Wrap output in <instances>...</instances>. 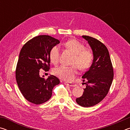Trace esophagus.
<instances>
[{
    "label": "esophagus",
    "mask_w": 130,
    "mask_h": 130,
    "mask_svg": "<svg viewBox=\"0 0 130 130\" xmlns=\"http://www.w3.org/2000/svg\"><path fill=\"white\" fill-rule=\"evenodd\" d=\"M65 85H69V86L70 87H74L76 86V84H75L74 83H67V82H65L64 83Z\"/></svg>",
    "instance_id": "1"
}]
</instances>
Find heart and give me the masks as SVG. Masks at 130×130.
<instances>
[{
	"mask_svg": "<svg viewBox=\"0 0 130 130\" xmlns=\"http://www.w3.org/2000/svg\"><path fill=\"white\" fill-rule=\"evenodd\" d=\"M67 49L70 50L75 54L72 66L61 65L53 70L54 75L62 80L69 81L74 78L78 73V68L81 70H86L90 67L93 60V53L90 49H85L83 43L76 40L71 39L63 43ZM60 57V47L58 45L54 46L50 51L49 58L50 61L54 65L59 62Z\"/></svg>",
	"mask_w": 130,
	"mask_h": 130,
	"instance_id": "b5f03b06",
	"label": "heart"
}]
</instances>
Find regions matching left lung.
<instances>
[{"label":"left lung","instance_id":"1","mask_svg":"<svg viewBox=\"0 0 130 130\" xmlns=\"http://www.w3.org/2000/svg\"><path fill=\"white\" fill-rule=\"evenodd\" d=\"M92 48L93 60L82 78L86 84L83 95L76 99L78 105L89 107L98 104L108 93L113 78V69L109 52L104 44L93 37L83 36Z\"/></svg>","mask_w":130,"mask_h":130}]
</instances>
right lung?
Here are the masks:
<instances>
[{"label":"right lung","instance_id":"1","mask_svg":"<svg viewBox=\"0 0 130 130\" xmlns=\"http://www.w3.org/2000/svg\"><path fill=\"white\" fill-rule=\"evenodd\" d=\"M60 43L58 39L47 35L37 36L23 46L19 56L15 76L19 90L26 100L41 104L51 98L54 87L60 80L53 75L47 79L39 76V71L50 69V51Z\"/></svg>","mask_w":130,"mask_h":130}]
</instances>
